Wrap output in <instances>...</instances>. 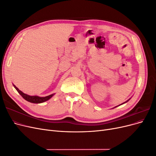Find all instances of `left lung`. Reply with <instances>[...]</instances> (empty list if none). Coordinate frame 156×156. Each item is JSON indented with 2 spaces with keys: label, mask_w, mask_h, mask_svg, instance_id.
I'll return each mask as SVG.
<instances>
[{
  "label": "left lung",
  "mask_w": 156,
  "mask_h": 156,
  "mask_svg": "<svg viewBox=\"0 0 156 156\" xmlns=\"http://www.w3.org/2000/svg\"><path fill=\"white\" fill-rule=\"evenodd\" d=\"M129 100H127V101H126V102H124V103H122V104H124V103H126V102H127V101H128Z\"/></svg>",
  "instance_id": "left-lung-1"
}]
</instances>
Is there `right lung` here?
<instances>
[{"instance_id":"add662e5","label":"right lung","mask_w":156,"mask_h":156,"mask_svg":"<svg viewBox=\"0 0 156 156\" xmlns=\"http://www.w3.org/2000/svg\"><path fill=\"white\" fill-rule=\"evenodd\" d=\"M13 87L17 90V91L19 92V94H20V95L23 98H24L25 100L29 101L30 103H40L45 102L46 101L49 100V99H51L52 97H53L55 94H51V95L45 96V97H39L37 96H29V95H27V94H26L25 93H23L21 90H20L19 88H17L15 85H14V84H13Z\"/></svg>"}]
</instances>
